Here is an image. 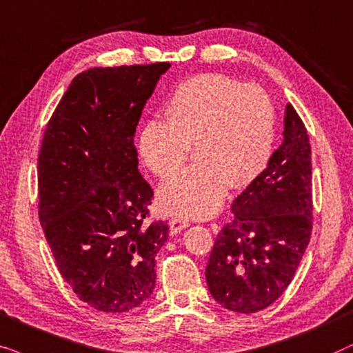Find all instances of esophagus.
Segmentation results:
<instances>
[{
  "instance_id": "obj_1",
  "label": "esophagus",
  "mask_w": 353,
  "mask_h": 353,
  "mask_svg": "<svg viewBox=\"0 0 353 353\" xmlns=\"http://www.w3.org/2000/svg\"><path fill=\"white\" fill-rule=\"evenodd\" d=\"M190 223L187 219H182V218H174L171 219V223H169V228H171V234H177L181 232L182 229L189 228Z\"/></svg>"
}]
</instances>
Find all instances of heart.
I'll list each match as a JSON object with an SVG mask.
<instances>
[{"label":"heart","mask_w":353,"mask_h":353,"mask_svg":"<svg viewBox=\"0 0 353 353\" xmlns=\"http://www.w3.org/2000/svg\"><path fill=\"white\" fill-rule=\"evenodd\" d=\"M168 121H148L140 130L139 153L158 179L176 176L195 153V166L161 187L166 213L206 218L223 203L228 187L245 189L270 163L276 111L263 88L223 74H201L174 92Z\"/></svg>","instance_id":"obj_1"}]
</instances>
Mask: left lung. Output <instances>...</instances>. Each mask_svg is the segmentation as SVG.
I'll use <instances>...</instances> for the list:
<instances>
[{"mask_svg": "<svg viewBox=\"0 0 353 353\" xmlns=\"http://www.w3.org/2000/svg\"><path fill=\"white\" fill-rule=\"evenodd\" d=\"M231 208L206 265V284L224 308L256 313L285 292L312 236V148L292 105L285 108L283 145Z\"/></svg>", "mask_w": 353, "mask_h": 353, "instance_id": "left-lung-1", "label": "left lung"}]
</instances>
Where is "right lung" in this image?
Segmentation results:
<instances>
[{"label": "right lung", "instance_id": "1", "mask_svg": "<svg viewBox=\"0 0 353 353\" xmlns=\"http://www.w3.org/2000/svg\"><path fill=\"white\" fill-rule=\"evenodd\" d=\"M169 63L93 68L61 98L39 153V218L65 283L106 313L139 307L154 289L169 236L145 224L153 189L139 172L134 134Z\"/></svg>", "mask_w": 353, "mask_h": 353}]
</instances>
